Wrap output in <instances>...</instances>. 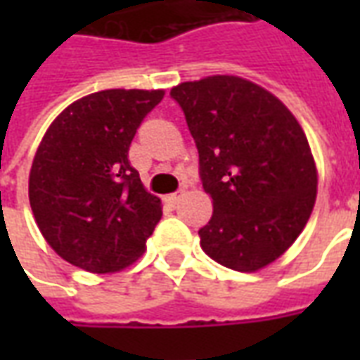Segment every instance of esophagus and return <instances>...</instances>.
I'll return each mask as SVG.
<instances>
[{
	"mask_svg": "<svg viewBox=\"0 0 360 360\" xmlns=\"http://www.w3.org/2000/svg\"><path fill=\"white\" fill-rule=\"evenodd\" d=\"M177 200H179V195H177V193H172V195L164 196V202L167 204V206H175V204H177Z\"/></svg>",
	"mask_w": 360,
	"mask_h": 360,
	"instance_id": "1",
	"label": "esophagus"
}]
</instances>
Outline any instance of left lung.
<instances>
[{
    "label": "left lung",
    "mask_w": 360,
    "mask_h": 360,
    "mask_svg": "<svg viewBox=\"0 0 360 360\" xmlns=\"http://www.w3.org/2000/svg\"><path fill=\"white\" fill-rule=\"evenodd\" d=\"M172 98L183 108L214 206L200 247L226 268L262 270L293 245L316 202L307 134L279 98L235 75L181 82Z\"/></svg>",
    "instance_id": "left-lung-1"
}]
</instances>
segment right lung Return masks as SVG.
<instances>
[{"label": "right lung", "mask_w": 360, "mask_h": 360, "mask_svg": "<svg viewBox=\"0 0 360 360\" xmlns=\"http://www.w3.org/2000/svg\"><path fill=\"white\" fill-rule=\"evenodd\" d=\"M164 90L111 89L77 100L51 121L28 175L44 239L69 264L113 274L142 257L162 218L129 162V146Z\"/></svg>", "instance_id": "obj_1"}]
</instances>
